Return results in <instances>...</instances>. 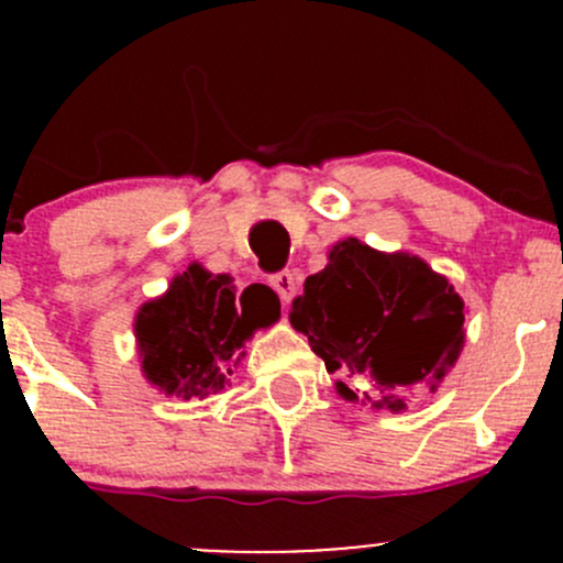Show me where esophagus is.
Returning a JSON list of instances; mask_svg holds the SVG:
<instances>
[{"instance_id": "esophagus-1", "label": "esophagus", "mask_w": 563, "mask_h": 563, "mask_svg": "<svg viewBox=\"0 0 563 563\" xmlns=\"http://www.w3.org/2000/svg\"><path fill=\"white\" fill-rule=\"evenodd\" d=\"M269 286L275 288L277 297L283 299V305H288L294 299V294H297V277H294V272H277V275L269 277Z\"/></svg>"}]
</instances>
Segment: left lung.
<instances>
[{
  "instance_id": "left-lung-1",
  "label": "left lung",
  "mask_w": 563,
  "mask_h": 563,
  "mask_svg": "<svg viewBox=\"0 0 563 563\" xmlns=\"http://www.w3.org/2000/svg\"><path fill=\"white\" fill-rule=\"evenodd\" d=\"M291 327L308 338L345 400L391 413L406 397L435 391L463 349V299L444 275L408 253H382L360 240L338 242L329 264L305 280Z\"/></svg>"
}]
</instances>
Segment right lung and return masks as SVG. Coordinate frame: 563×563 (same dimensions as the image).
Segmentation results:
<instances>
[{
  "label": "right lung",
  "mask_w": 563,
  "mask_h": 563,
  "mask_svg": "<svg viewBox=\"0 0 563 563\" xmlns=\"http://www.w3.org/2000/svg\"><path fill=\"white\" fill-rule=\"evenodd\" d=\"M280 318V299L253 283L236 288L234 277L212 275L190 264L163 297L135 313L141 371L146 382L181 400L218 395L245 356L255 329Z\"/></svg>",
  "instance_id": "obj_1"
}]
</instances>
